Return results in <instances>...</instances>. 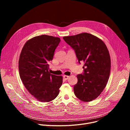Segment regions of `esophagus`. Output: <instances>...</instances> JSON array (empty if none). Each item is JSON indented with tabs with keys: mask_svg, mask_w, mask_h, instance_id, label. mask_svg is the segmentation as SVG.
<instances>
[{
	"mask_svg": "<svg viewBox=\"0 0 130 130\" xmlns=\"http://www.w3.org/2000/svg\"><path fill=\"white\" fill-rule=\"evenodd\" d=\"M63 78L65 79V80H67L69 78V76H66V75H64L63 76Z\"/></svg>",
	"mask_w": 130,
	"mask_h": 130,
	"instance_id": "esophagus-1",
	"label": "esophagus"
}]
</instances>
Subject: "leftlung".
<instances>
[{"label":"left lung","instance_id":"1","mask_svg":"<svg viewBox=\"0 0 130 130\" xmlns=\"http://www.w3.org/2000/svg\"><path fill=\"white\" fill-rule=\"evenodd\" d=\"M75 51L79 63H84V73L77 75L73 87L76 96L82 101L96 99L105 87L110 74V58L105 43L88 33L63 37Z\"/></svg>","mask_w":130,"mask_h":130}]
</instances>
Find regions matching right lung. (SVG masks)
<instances>
[{
  "instance_id": "obj_1",
  "label": "right lung",
  "mask_w": 130,
  "mask_h": 130,
  "mask_svg": "<svg viewBox=\"0 0 130 130\" xmlns=\"http://www.w3.org/2000/svg\"><path fill=\"white\" fill-rule=\"evenodd\" d=\"M60 41L57 37L37 36L25 44L20 54V78L30 93L42 102H50L56 98L63 83L62 76L52 75L48 71V64L52 60Z\"/></svg>"
}]
</instances>
